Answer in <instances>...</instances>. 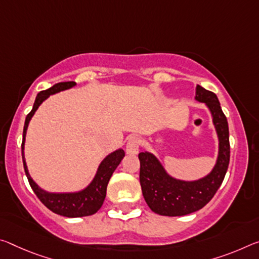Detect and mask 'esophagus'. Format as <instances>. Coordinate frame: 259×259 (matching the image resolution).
Masks as SVG:
<instances>
[{
    "label": "esophagus",
    "mask_w": 259,
    "mask_h": 259,
    "mask_svg": "<svg viewBox=\"0 0 259 259\" xmlns=\"http://www.w3.org/2000/svg\"><path fill=\"white\" fill-rule=\"evenodd\" d=\"M139 151V141L137 137H130L128 143H126V147H125V152L130 155H135L137 154Z\"/></svg>",
    "instance_id": "obj_1"
}]
</instances>
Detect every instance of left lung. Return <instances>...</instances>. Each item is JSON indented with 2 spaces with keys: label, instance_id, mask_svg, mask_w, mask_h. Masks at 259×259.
I'll use <instances>...</instances> for the list:
<instances>
[{
  "label": "left lung",
  "instance_id": "left-lung-1",
  "mask_svg": "<svg viewBox=\"0 0 259 259\" xmlns=\"http://www.w3.org/2000/svg\"><path fill=\"white\" fill-rule=\"evenodd\" d=\"M196 100L205 102L212 113L219 137L218 160L213 170L204 179L184 182L170 178L153 154L141 152L138 154L141 162L139 182L143 196L151 210L160 215L180 217L200 210L218 191L228 169L231 157L228 122L218 98L213 92L197 85Z\"/></svg>",
  "mask_w": 259,
  "mask_h": 259
}]
</instances>
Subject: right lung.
<instances>
[{
	"mask_svg": "<svg viewBox=\"0 0 259 259\" xmlns=\"http://www.w3.org/2000/svg\"><path fill=\"white\" fill-rule=\"evenodd\" d=\"M75 81H64V83H57L53 85L51 89L45 90L38 93L35 98L33 108L30 113L27 114L25 124H24L23 130V142H22V157H23V163L24 169H25V174L27 176L28 183L34 191L36 197L40 199L45 206L49 208L52 212L56 213V214L68 217V218H77V217H86L92 215L101 207L102 203H104L106 197V190H107V184L110 180V176L113 175L114 170L116 167L120 165L121 160L124 157V151L123 150H116L113 153H110L104 159V161L100 163L99 169L97 171L96 178L93 179L92 183L90 186L81 190L79 192H72V194H51V192L44 191L40 189L31 179L30 174H28L25 159H24V142H25L26 130L28 122H30L31 117L33 116L35 110L38 109L41 102L46 100L51 94H54L56 92L63 91V90L70 89L75 86Z\"/></svg>",
	"mask_w": 259,
	"mask_h": 259,
	"instance_id": "1",
	"label": "right lung"
}]
</instances>
